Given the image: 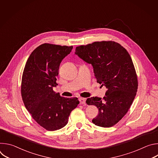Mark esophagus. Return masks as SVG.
I'll return each instance as SVG.
<instances>
[{
	"label": "esophagus",
	"instance_id": "1",
	"mask_svg": "<svg viewBox=\"0 0 158 158\" xmlns=\"http://www.w3.org/2000/svg\"><path fill=\"white\" fill-rule=\"evenodd\" d=\"M80 104H85V99L84 98H80L79 99Z\"/></svg>",
	"mask_w": 158,
	"mask_h": 158
}]
</instances>
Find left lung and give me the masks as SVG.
Here are the masks:
<instances>
[{"instance_id":"8db88e82","label":"left lung","mask_w":158,"mask_h":158,"mask_svg":"<svg viewBox=\"0 0 158 158\" xmlns=\"http://www.w3.org/2000/svg\"><path fill=\"white\" fill-rule=\"evenodd\" d=\"M75 54L92 64L97 82L107 88L102 99L92 97L86 100L87 104L99 109L92 122L102 127L114 126L127 112L138 90V77L129 54L112 40L78 46Z\"/></svg>"}]
</instances>
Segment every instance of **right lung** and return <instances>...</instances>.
<instances>
[{
	"label": "right lung",
	"instance_id": "right-lung-1",
	"mask_svg": "<svg viewBox=\"0 0 158 158\" xmlns=\"http://www.w3.org/2000/svg\"><path fill=\"white\" fill-rule=\"evenodd\" d=\"M73 48L49 43L40 45L30 55L22 74V101L32 118L48 131L64 127L79 103L77 98L61 97L53 91L58 85L60 64Z\"/></svg>",
	"mask_w": 158,
	"mask_h": 158
}]
</instances>
